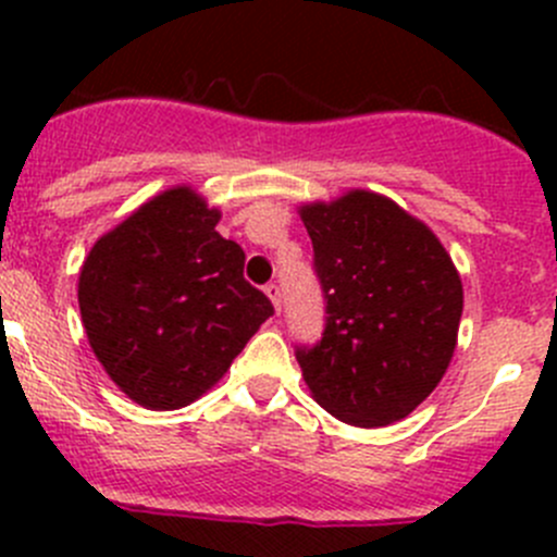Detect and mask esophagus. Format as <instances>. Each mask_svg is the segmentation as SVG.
<instances>
[{"instance_id":"1","label":"esophagus","mask_w":557,"mask_h":557,"mask_svg":"<svg viewBox=\"0 0 557 557\" xmlns=\"http://www.w3.org/2000/svg\"><path fill=\"white\" fill-rule=\"evenodd\" d=\"M263 294L269 296V299H272V305H274V310L280 312V285L277 283H269L267 288H263Z\"/></svg>"}]
</instances>
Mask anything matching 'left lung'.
I'll use <instances>...</instances> for the list:
<instances>
[{
	"label": "left lung",
	"mask_w": 557,
	"mask_h": 557,
	"mask_svg": "<svg viewBox=\"0 0 557 557\" xmlns=\"http://www.w3.org/2000/svg\"><path fill=\"white\" fill-rule=\"evenodd\" d=\"M325 323L296 345L314 401L342 423L401 420L440 385L463 312V285L440 239L369 190L301 207Z\"/></svg>",
	"instance_id": "obj_1"
}]
</instances>
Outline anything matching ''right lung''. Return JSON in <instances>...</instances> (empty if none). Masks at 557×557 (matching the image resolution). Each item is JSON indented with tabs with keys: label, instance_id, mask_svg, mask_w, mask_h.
I'll list each match as a JSON object with an SVG mask.
<instances>
[{
	"label": "right lung",
	"instance_id": "1",
	"mask_svg": "<svg viewBox=\"0 0 557 557\" xmlns=\"http://www.w3.org/2000/svg\"><path fill=\"white\" fill-rule=\"evenodd\" d=\"M190 188H172L104 234L81 269L88 342L112 383L148 409L210 391L274 307L245 280V250Z\"/></svg>",
	"mask_w": 557,
	"mask_h": 557
}]
</instances>
